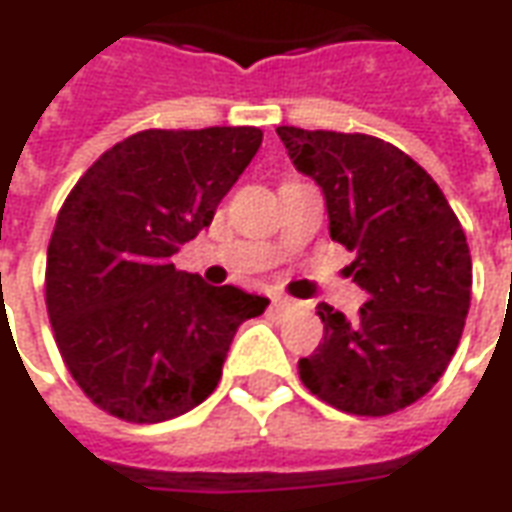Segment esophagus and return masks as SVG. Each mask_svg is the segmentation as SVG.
<instances>
[{
    "instance_id": "obj_1",
    "label": "esophagus",
    "mask_w": 512,
    "mask_h": 512,
    "mask_svg": "<svg viewBox=\"0 0 512 512\" xmlns=\"http://www.w3.org/2000/svg\"><path fill=\"white\" fill-rule=\"evenodd\" d=\"M296 307H299V304H296V301H290V299H274V301H271V312H274V315H285V312L296 310Z\"/></svg>"
}]
</instances>
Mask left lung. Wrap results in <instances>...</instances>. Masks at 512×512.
I'll use <instances>...</instances> for the list:
<instances>
[{"label":"left lung","instance_id":"left-lung-1","mask_svg":"<svg viewBox=\"0 0 512 512\" xmlns=\"http://www.w3.org/2000/svg\"><path fill=\"white\" fill-rule=\"evenodd\" d=\"M299 172L321 186L332 241L354 252L348 277L367 293L354 318L318 304L323 343L299 376L323 403L386 417L444 376L472 301L466 235L417 161L378 136L277 128Z\"/></svg>","mask_w":512,"mask_h":512}]
</instances>
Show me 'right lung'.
<instances>
[{
    "label": "right lung",
    "mask_w": 512,
    "mask_h": 512,
    "mask_svg": "<svg viewBox=\"0 0 512 512\" xmlns=\"http://www.w3.org/2000/svg\"><path fill=\"white\" fill-rule=\"evenodd\" d=\"M263 131L150 128L109 147L62 202L46 310L62 362L106 414L164 422L211 395L238 326L266 296L213 288L172 255L213 222Z\"/></svg>",
    "instance_id": "obj_1"
}]
</instances>
